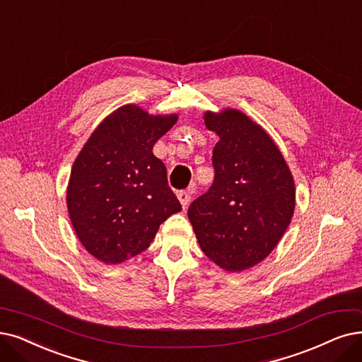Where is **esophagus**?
Instances as JSON below:
<instances>
[{
	"instance_id": "esophagus-1",
	"label": "esophagus",
	"mask_w": 362,
	"mask_h": 362,
	"mask_svg": "<svg viewBox=\"0 0 362 362\" xmlns=\"http://www.w3.org/2000/svg\"><path fill=\"white\" fill-rule=\"evenodd\" d=\"M178 200H180V204L182 205V209H187V208H189L190 202H192L190 190H187V192H180V193H178Z\"/></svg>"
}]
</instances>
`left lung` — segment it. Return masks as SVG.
Wrapping results in <instances>:
<instances>
[{"label": "left lung", "instance_id": "8db88e82", "mask_svg": "<svg viewBox=\"0 0 362 362\" xmlns=\"http://www.w3.org/2000/svg\"><path fill=\"white\" fill-rule=\"evenodd\" d=\"M218 135L211 189L189 208L200 250L223 270L238 273L262 263L293 218V173L272 136L247 114L205 111Z\"/></svg>", "mask_w": 362, "mask_h": 362}]
</instances>
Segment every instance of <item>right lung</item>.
<instances>
[{
	"instance_id": "add662e5",
	"label": "right lung",
	"mask_w": 362,
	"mask_h": 362,
	"mask_svg": "<svg viewBox=\"0 0 362 362\" xmlns=\"http://www.w3.org/2000/svg\"><path fill=\"white\" fill-rule=\"evenodd\" d=\"M177 120L175 112L123 105L98 124L76 157L66 208L78 240L99 262L120 264L146 251L160 224L181 211L166 166L153 154Z\"/></svg>"
}]
</instances>
